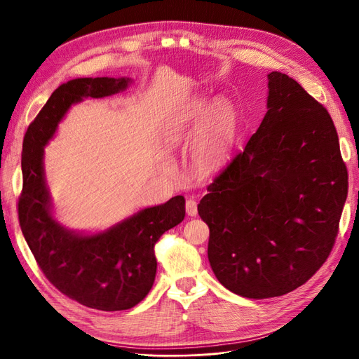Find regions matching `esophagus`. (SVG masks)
I'll return each instance as SVG.
<instances>
[{
    "mask_svg": "<svg viewBox=\"0 0 359 359\" xmlns=\"http://www.w3.org/2000/svg\"><path fill=\"white\" fill-rule=\"evenodd\" d=\"M186 212H188V215H191V217H196L198 215V204H196V201H194V199L186 201Z\"/></svg>",
    "mask_w": 359,
    "mask_h": 359,
    "instance_id": "34e87169",
    "label": "esophagus"
}]
</instances>
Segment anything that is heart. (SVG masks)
<instances>
[{
	"label": "heart",
	"instance_id": "b5f03b06",
	"mask_svg": "<svg viewBox=\"0 0 359 359\" xmlns=\"http://www.w3.org/2000/svg\"><path fill=\"white\" fill-rule=\"evenodd\" d=\"M163 136L171 145L192 141L194 161L204 173H215L229 160L239 136V114L226 98L207 108L204 98H192L171 111L163 123Z\"/></svg>",
	"mask_w": 359,
	"mask_h": 359
}]
</instances>
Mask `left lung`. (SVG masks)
Listing matches in <instances>:
<instances>
[{"label": "left lung", "mask_w": 359, "mask_h": 359, "mask_svg": "<svg viewBox=\"0 0 359 359\" xmlns=\"http://www.w3.org/2000/svg\"><path fill=\"white\" fill-rule=\"evenodd\" d=\"M267 77L258 130L198 204L215 277L251 299L282 296L316 274L332 252L348 196L329 111L287 74Z\"/></svg>", "instance_id": "8db88e82"}]
</instances>
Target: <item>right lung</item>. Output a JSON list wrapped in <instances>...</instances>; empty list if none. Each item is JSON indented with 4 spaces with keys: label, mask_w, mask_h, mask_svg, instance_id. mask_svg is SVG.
<instances>
[{
    "label": "right lung",
    "mask_w": 359,
    "mask_h": 359,
    "mask_svg": "<svg viewBox=\"0 0 359 359\" xmlns=\"http://www.w3.org/2000/svg\"><path fill=\"white\" fill-rule=\"evenodd\" d=\"M132 83L129 77H81L60 85L30 123L23 139V191L19 222L45 277L70 299L101 311H123L151 290L157 259L154 246L184 218V198L148 207L97 233L60 224L45 182L43 148L73 104L111 97Z\"/></svg>",
    "instance_id": "1"
}]
</instances>
